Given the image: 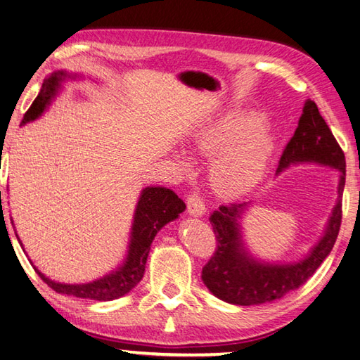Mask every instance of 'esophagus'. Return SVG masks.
I'll list each match as a JSON object with an SVG mask.
<instances>
[{"label": "esophagus", "instance_id": "1", "mask_svg": "<svg viewBox=\"0 0 360 360\" xmlns=\"http://www.w3.org/2000/svg\"><path fill=\"white\" fill-rule=\"evenodd\" d=\"M187 212L193 217H201L206 212V206L198 193H190L187 196Z\"/></svg>", "mask_w": 360, "mask_h": 360}]
</instances>
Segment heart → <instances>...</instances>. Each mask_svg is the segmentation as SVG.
<instances>
[{
    "mask_svg": "<svg viewBox=\"0 0 360 360\" xmlns=\"http://www.w3.org/2000/svg\"><path fill=\"white\" fill-rule=\"evenodd\" d=\"M196 148L206 156L224 153L210 172V184L223 196H238L264 176L274 137L257 114L232 112L202 129L196 137Z\"/></svg>",
    "mask_w": 360,
    "mask_h": 360,
    "instance_id": "b5f03b06",
    "label": "heart"
}]
</instances>
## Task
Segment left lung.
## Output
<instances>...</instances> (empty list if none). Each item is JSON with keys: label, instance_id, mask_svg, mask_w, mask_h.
Wrapping results in <instances>:
<instances>
[{"label": "left lung", "instance_id": "left-lung-1", "mask_svg": "<svg viewBox=\"0 0 360 360\" xmlns=\"http://www.w3.org/2000/svg\"><path fill=\"white\" fill-rule=\"evenodd\" d=\"M297 162H316L340 172L337 200L328 228L319 245L304 260L292 265L262 264L251 259L243 250L238 218L245 204L220 206L209 217L215 234V251L202 266L201 279L217 298L231 304L252 306L285 297L312 276L333 250L342 224V196L347 162L340 145L320 115L319 108L307 100L298 128L285 145L278 172Z\"/></svg>", "mask_w": 360, "mask_h": 360}]
</instances>
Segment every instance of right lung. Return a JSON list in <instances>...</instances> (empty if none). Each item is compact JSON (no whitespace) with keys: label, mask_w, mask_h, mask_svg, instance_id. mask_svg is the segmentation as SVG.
Listing matches in <instances>:
<instances>
[{"label":"right lung","mask_w":360,"mask_h":360,"mask_svg":"<svg viewBox=\"0 0 360 360\" xmlns=\"http://www.w3.org/2000/svg\"><path fill=\"white\" fill-rule=\"evenodd\" d=\"M62 76H65V73H53L46 77L41 84L40 94L31 104V108L26 110L23 120H21V124L32 122V120L41 115V112L46 109L51 98L58 91ZM184 201L173 190L165 187H146L140 195L136 215H134L128 256H126L124 264L117 271L89 284H60L48 279L35 266L34 270L37 271L41 281L48 284V287H51L58 293L96 301H112L124 297L143 278L148 252H150L154 237H156L162 226H165L168 221L174 220L181 212H184Z\"/></svg>","instance_id":"right-lung-1"}]
</instances>
